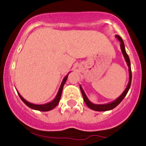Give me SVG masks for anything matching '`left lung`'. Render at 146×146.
Listing matches in <instances>:
<instances>
[{
  "label": "left lung",
  "instance_id": "8db88e82",
  "mask_svg": "<svg viewBox=\"0 0 146 146\" xmlns=\"http://www.w3.org/2000/svg\"><path fill=\"white\" fill-rule=\"evenodd\" d=\"M116 38L118 39V40L120 41V46H121V52L123 53V55L124 58H125L126 63H127V66H128V71H129V81L128 83H127V86L126 87V88L125 89V90L123 91V92L122 93L119 97L117 98V99H115L114 101H112V102L108 103V104H92L89 99H88V96H86V93H85L84 90H83L82 87L81 85H80V89H81L82 95H83V100H84V102L86 103V104L87 105L89 108H90L91 110H93L95 111H99V112H101V111H108V110H110L114 109V108H116L117 106L120 104L121 102L122 101V100L124 99V97L126 96L127 94V92H128L129 89L130 88V85H131V81H132V71H131V67H130V58H129L128 55L127 54L125 49V45H124V42L123 39L121 38V36H119V35H116Z\"/></svg>",
  "mask_w": 146,
  "mask_h": 146
}]
</instances>
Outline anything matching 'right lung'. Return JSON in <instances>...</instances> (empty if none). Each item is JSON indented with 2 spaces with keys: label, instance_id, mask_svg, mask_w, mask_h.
<instances>
[{
  "label": "right lung",
  "instance_id": "1",
  "mask_svg": "<svg viewBox=\"0 0 146 146\" xmlns=\"http://www.w3.org/2000/svg\"><path fill=\"white\" fill-rule=\"evenodd\" d=\"M70 73V72L68 74L66 75V76H65L64 78L63 79V81H62V83H61V84H60L59 89H58V93H57L56 96H55L54 99L52 100V101H50V102L47 103V104H40H40H32V103L29 102V101H26L25 99H23V96H21L20 94H19V92H17L18 94H19V96H20L21 99L23 101L24 104H25L26 106H28L29 108H30L35 110L41 111V112H47V111L51 110L54 108L58 104V103H59L60 99V96H61V94H62V91H63V86H64L65 82H66V81H67V78H68V74Z\"/></svg>",
  "mask_w": 146,
  "mask_h": 146
}]
</instances>
